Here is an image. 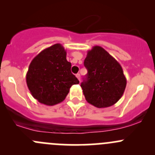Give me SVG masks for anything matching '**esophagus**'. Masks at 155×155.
I'll return each instance as SVG.
<instances>
[{
    "label": "esophagus",
    "mask_w": 155,
    "mask_h": 155,
    "mask_svg": "<svg viewBox=\"0 0 155 155\" xmlns=\"http://www.w3.org/2000/svg\"><path fill=\"white\" fill-rule=\"evenodd\" d=\"M76 76L77 77V79H79V82H80V74H79V73H77V74L76 75Z\"/></svg>",
    "instance_id": "1"
}]
</instances>
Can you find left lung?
Segmentation results:
<instances>
[{
    "label": "left lung",
    "instance_id": "8db88e82",
    "mask_svg": "<svg viewBox=\"0 0 155 155\" xmlns=\"http://www.w3.org/2000/svg\"><path fill=\"white\" fill-rule=\"evenodd\" d=\"M84 65L87 73L81 87L87 102L97 108L116 104L127 85L120 64L104 48L95 46L87 51Z\"/></svg>",
    "mask_w": 155,
    "mask_h": 155
}]
</instances>
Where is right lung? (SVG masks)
Listing matches in <instances>:
<instances>
[{"mask_svg": "<svg viewBox=\"0 0 155 155\" xmlns=\"http://www.w3.org/2000/svg\"><path fill=\"white\" fill-rule=\"evenodd\" d=\"M60 43L40 51L29 65L26 82L32 96L41 104L54 106L66 98L73 85L79 84L71 73V63Z\"/></svg>", "mask_w": 155, "mask_h": 155, "instance_id": "obj_1", "label": "right lung"}]
</instances>
